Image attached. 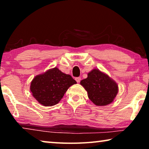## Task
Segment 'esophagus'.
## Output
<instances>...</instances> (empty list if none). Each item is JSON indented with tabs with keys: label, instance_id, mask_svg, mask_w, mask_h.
<instances>
[{
	"label": "esophagus",
	"instance_id": "obj_1",
	"mask_svg": "<svg viewBox=\"0 0 149 149\" xmlns=\"http://www.w3.org/2000/svg\"><path fill=\"white\" fill-rule=\"evenodd\" d=\"M75 80H76V81L77 83H79L80 81H81V77H76V78H75Z\"/></svg>",
	"mask_w": 149,
	"mask_h": 149
}]
</instances>
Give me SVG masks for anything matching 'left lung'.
Segmentation results:
<instances>
[{"label": "left lung", "instance_id": "1", "mask_svg": "<svg viewBox=\"0 0 149 149\" xmlns=\"http://www.w3.org/2000/svg\"><path fill=\"white\" fill-rule=\"evenodd\" d=\"M80 84L88 93V97L97 106H107L113 102L118 92V86L114 80L98 69L88 73L87 77Z\"/></svg>", "mask_w": 149, "mask_h": 149}]
</instances>
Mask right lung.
<instances>
[{
  "label": "right lung",
  "mask_w": 149,
  "mask_h": 149,
  "mask_svg": "<svg viewBox=\"0 0 149 149\" xmlns=\"http://www.w3.org/2000/svg\"><path fill=\"white\" fill-rule=\"evenodd\" d=\"M77 84L72 76L57 68L35 76L30 85L32 95L40 104L51 107L58 104L72 85Z\"/></svg>",
  "instance_id": "1"
}]
</instances>
